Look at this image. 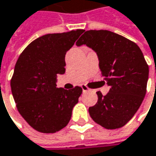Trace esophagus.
<instances>
[{
	"label": "esophagus",
	"mask_w": 156,
	"mask_h": 156,
	"mask_svg": "<svg viewBox=\"0 0 156 156\" xmlns=\"http://www.w3.org/2000/svg\"><path fill=\"white\" fill-rule=\"evenodd\" d=\"M81 88H82V90H83V92H87L88 90H89V88L86 86V85H82L81 86Z\"/></svg>",
	"instance_id": "esophagus-1"
}]
</instances>
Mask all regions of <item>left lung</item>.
<instances>
[{"label": "left lung", "instance_id": "left-lung-1", "mask_svg": "<svg viewBox=\"0 0 156 156\" xmlns=\"http://www.w3.org/2000/svg\"><path fill=\"white\" fill-rule=\"evenodd\" d=\"M96 52L102 76L110 90L88 112L107 129L123 127L131 120L147 93L149 69L142 51L134 42L108 30H88L76 43Z\"/></svg>", "mask_w": 156, "mask_h": 156}]
</instances>
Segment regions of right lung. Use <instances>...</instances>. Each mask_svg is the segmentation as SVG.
Here are the masks:
<instances>
[{"label": "right lung", "mask_w": 156, "mask_h": 156, "mask_svg": "<svg viewBox=\"0 0 156 156\" xmlns=\"http://www.w3.org/2000/svg\"><path fill=\"white\" fill-rule=\"evenodd\" d=\"M84 29L48 34L23 51L10 81L17 108L36 130L55 133L69 123L82 88L67 90L56 86L57 75L65 73V55Z\"/></svg>", "instance_id": "right-lung-1"}]
</instances>
